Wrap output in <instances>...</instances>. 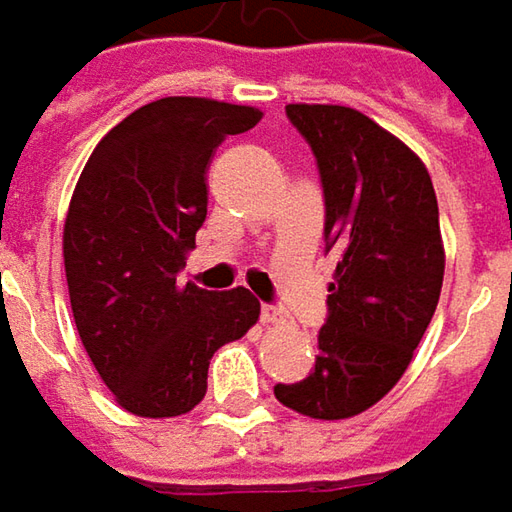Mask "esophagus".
Instances as JSON below:
<instances>
[{
	"instance_id": "esophagus-1",
	"label": "esophagus",
	"mask_w": 512,
	"mask_h": 512,
	"mask_svg": "<svg viewBox=\"0 0 512 512\" xmlns=\"http://www.w3.org/2000/svg\"><path fill=\"white\" fill-rule=\"evenodd\" d=\"M262 322H268V325H282V322H288V317H285V311L276 308V305H262Z\"/></svg>"
}]
</instances>
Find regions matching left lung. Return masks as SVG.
Masks as SVG:
<instances>
[{
    "instance_id": "left-lung-1",
    "label": "left lung",
    "mask_w": 512,
    "mask_h": 512,
    "mask_svg": "<svg viewBox=\"0 0 512 512\" xmlns=\"http://www.w3.org/2000/svg\"><path fill=\"white\" fill-rule=\"evenodd\" d=\"M308 141L325 195V250L337 256L317 363L276 383L288 409L320 421L366 412L392 392L444 285L438 198L423 161L348 106H285Z\"/></svg>"
}]
</instances>
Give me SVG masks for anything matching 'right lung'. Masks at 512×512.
Masks as SVG:
<instances>
[{"label":"right lung","instance_id":"obj_1","mask_svg":"<svg viewBox=\"0 0 512 512\" xmlns=\"http://www.w3.org/2000/svg\"><path fill=\"white\" fill-rule=\"evenodd\" d=\"M262 120L253 106L161 97L94 146L65 216L71 314L115 400L141 418H175L207 395L224 343L259 320L247 288L178 285L207 218V167L227 135Z\"/></svg>","mask_w":512,"mask_h":512}]
</instances>
